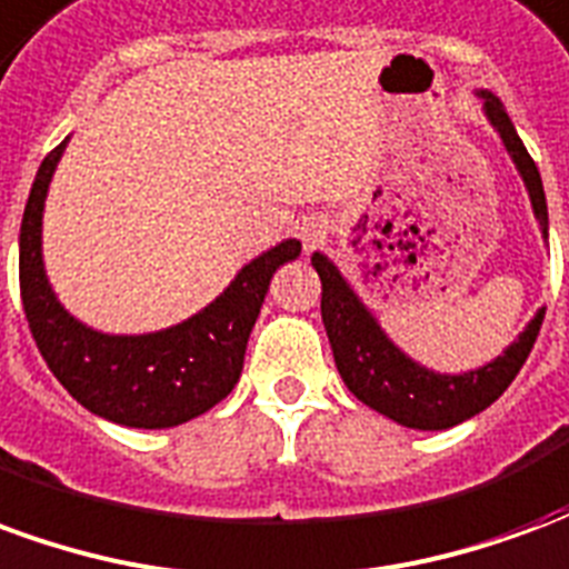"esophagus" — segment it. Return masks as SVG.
Here are the masks:
<instances>
[{
  "label": "esophagus",
  "mask_w": 569,
  "mask_h": 569,
  "mask_svg": "<svg viewBox=\"0 0 569 569\" xmlns=\"http://www.w3.org/2000/svg\"><path fill=\"white\" fill-rule=\"evenodd\" d=\"M298 237H301L305 247H317V243L326 240V224H322V219H305L298 224Z\"/></svg>",
  "instance_id": "1"
}]
</instances>
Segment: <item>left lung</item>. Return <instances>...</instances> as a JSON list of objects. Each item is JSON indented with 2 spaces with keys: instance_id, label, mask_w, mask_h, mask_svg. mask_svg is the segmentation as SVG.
Wrapping results in <instances>:
<instances>
[{
  "instance_id": "obj_1",
  "label": "left lung",
  "mask_w": 569,
  "mask_h": 569,
  "mask_svg": "<svg viewBox=\"0 0 569 569\" xmlns=\"http://www.w3.org/2000/svg\"><path fill=\"white\" fill-rule=\"evenodd\" d=\"M478 97H481V109L488 116L490 128L500 133L515 170L525 179L539 231L542 237H549V207H546V191H542L537 163L527 154L525 142L500 100L490 91H478ZM310 264L320 273L322 326H326L335 366L345 378L347 390L357 396L359 402L375 408L378 415L408 429H451L476 418L490 402H497L506 393V387L515 381V375L521 371L525 359L530 357L542 317H546V310L539 308L537 317L525 326V332L518 335L500 357L490 359L488 366L460 371V375H441V371L420 366L418 359L408 357L406 350H399L387 338L381 322L362 305V298L353 292V286L347 283V277L335 268L329 256L313 252Z\"/></svg>"
}]
</instances>
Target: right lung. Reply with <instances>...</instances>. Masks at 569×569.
I'll return each instance as SVG.
<instances>
[{"label":"right lung","instance_id":"1","mask_svg":"<svg viewBox=\"0 0 569 569\" xmlns=\"http://www.w3.org/2000/svg\"><path fill=\"white\" fill-rule=\"evenodd\" d=\"M69 137L39 167L20 222V298L39 353L69 396L121 427L167 429L210 411L234 390L273 271L301 252L283 240L243 264L194 317L146 335H109L76 320L48 283L42 212Z\"/></svg>","mask_w":569,"mask_h":569}]
</instances>
